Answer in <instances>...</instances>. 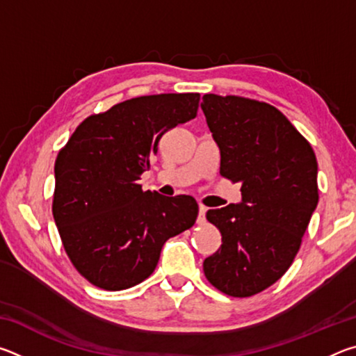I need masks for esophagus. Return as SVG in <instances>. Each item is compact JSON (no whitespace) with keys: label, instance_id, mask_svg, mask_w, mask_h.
Returning a JSON list of instances; mask_svg holds the SVG:
<instances>
[{"label":"esophagus","instance_id":"esophagus-1","mask_svg":"<svg viewBox=\"0 0 356 356\" xmlns=\"http://www.w3.org/2000/svg\"><path fill=\"white\" fill-rule=\"evenodd\" d=\"M206 212H207V207L206 206H200V215H197V225H204V222H206Z\"/></svg>","mask_w":356,"mask_h":356}]
</instances>
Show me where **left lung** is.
I'll return each mask as SVG.
<instances>
[{
    "label": "left lung",
    "instance_id": "8db88e82",
    "mask_svg": "<svg viewBox=\"0 0 356 356\" xmlns=\"http://www.w3.org/2000/svg\"><path fill=\"white\" fill-rule=\"evenodd\" d=\"M201 108L220 147V174L242 184V202L210 209L222 245L204 261L210 284L251 297L291 267L318 202L317 160L278 108L238 95L206 94Z\"/></svg>",
    "mask_w": 356,
    "mask_h": 356
}]
</instances>
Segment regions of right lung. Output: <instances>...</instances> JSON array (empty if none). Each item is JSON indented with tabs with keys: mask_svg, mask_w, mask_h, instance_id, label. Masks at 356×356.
<instances>
[{
	"mask_svg": "<svg viewBox=\"0 0 356 356\" xmlns=\"http://www.w3.org/2000/svg\"><path fill=\"white\" fill-rule=\"evenodd\" d=\"M201 95L135 97L91 114L55 161L53 216L76 272L104 291L149 278L168 238L197 218L191 196L166 197L138 184L168 130L196 118Z\"/></svg>",
	"mask_w": 356,
	"mask_h": 356,
	"instance_id": "1",
	"label": "right lung"
}]
</instances>
